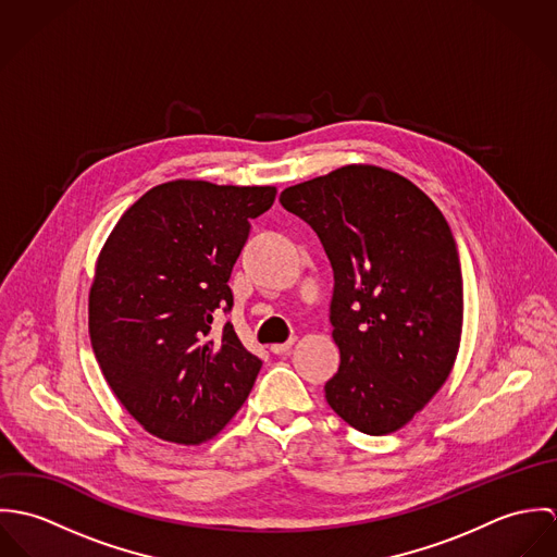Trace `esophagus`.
I'll list each match as a JSON object with an SVG mask.
<instances>
[{
	"label": "esophagus",
	"instance_id": "esophagus-1",
	"mask_svg": "<svg viewBox=\"0 0 557 557\" xmlns=\"http://www.w3.org/2000/svg\"><path fill=\"white\" fill-rule=\"evenodd\" d=\"M292 345H294V338H289L285 343H274V345H270V351L272 354H285V351L292 349Z\"/></svg>",
	"mask_w": 557,
	"mask_h": 557
}]
</instances>
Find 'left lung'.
Masks as SVG:
<instances>
[{"label": "left lung", "instance_id": "8db88e82", "mask_svg": "<svg viewBox=\"0 0 557 557\" xmlns=\"http://www.w3.org/2000/svg\"><path fill=\"white\" fill-rule=\"evenodd\" d=\"M318 234L334 270L330 305L338 373L327 405L354 429L405 426L448 380L463 327L453 232L407 177L347 164L281 193Z\"/></svg>", "mask_w": 557, "mask_h": 557}]
</instances>
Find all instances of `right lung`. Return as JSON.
Wrapping results in <instances>:
<instances>
[{"instance_id":"add662e5","label":"right lung","mask_w":557,"mask_h":557,"mask_svg":"<svg viewBox=\"0 0 557 557\" xmlns=\"http://www.w3.org/2000/svg\"><path fill=\"white\" fill-rule=\"evenodd\" d=\"M274 186L173 180L148 190L104 242L89 289V338L126 411L175 444L212 440L252 391L261 360L232 323L230 276L250 219L272 208Z\"/></svg>"}]
</instances>
